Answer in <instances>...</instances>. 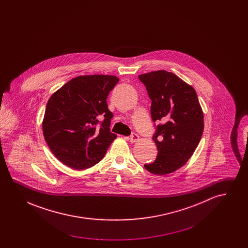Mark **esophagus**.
<instances>
[{"label": "esophagus", "mask_w": 248, "mask_h": 248, "mask_svg": "<svg viewBox=\"0 0 248 248\" xmlns=\"http://www.w3.org/2000/svg\"><path fill=\"white\" fill-rule=\"evenodd\" d=\"M139 139H140V137H139V135H137L136 133H133L130 137L127 138V140H128L130 142H132V143L138 141V140H139Z\"/></svg>", "instance_id": "esophagus-1"}]
</instances>
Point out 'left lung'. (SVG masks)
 Here are the masks:
<instances>
[{
  "mask_svg": "<svg viewBox=\"0 0 248 248\" xmlns=\"http://www.w3.org/2000/svg\"><path fill=\"white\" fill-rule=\"evenodd\" d=\"M139 79L152 100L153 121L161 122L153 137L157 157L144 167L164 176L185 165L194 153L203 131V113L194 88L176 74L152 71Z\"/></svg>",
  "mask_w": 248,
  "mask_h": 248,
  "instance_id": "obj_1",
  "label": "left lung"
}]
</instances>
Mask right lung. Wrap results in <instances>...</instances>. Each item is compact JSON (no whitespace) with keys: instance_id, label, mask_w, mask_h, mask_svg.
<instances>
[{"instance_id":"1","label":"right lung","mask_w":248,"mask_h":248,"mask_svg":"<svg viewBox=\"0 0 248 248\" xmlns=\"http://www.w3.org/2000/svg\"><path fill=\"white\" fill-rule=\"evenodd\" d=\"M119 82L113 75H84L71 79L48 100L43 132L61 163L83 170L100 162L116 139L109 126L113 116L107 97ZM105 120L100 122L99 118Z\"/></svg>"}]
</instances>
